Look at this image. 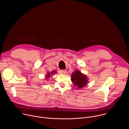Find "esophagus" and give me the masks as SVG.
I'll use <instances>...</instances> for the list:
<instances>
[{
    "label": "esophagus",
    "mask_w": 129,
    "mask_h": 129,
    "mask_svg": "<svg viewBox=\"0 0 129 129\" xmlns=\"http://www.w3.org/2000/svg\"><path fill=\"white\" fill-rule=\"evenodd\" d=\"M60 73L62 75H65L66 73V71L65 70H61L60 71Z\"/></svg>",
    "instance_id": "34e87169"
}]
</instances>
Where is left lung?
Returning a JSON list of instances; mask_svg holds the SVG:
<instances>
[{"label": "left lung", "mask_w": 129, "mask_h": 129, "mask_svg": "<svg viewBox=\"0 0 129 129\" xmlns=\"http://www.w3.org/2000/svg\"><path fill=\"white\" fill-rule=\"evenodd\" d=\"M71 76V80L72 82L74 85L78 87V89L81 88L87 84L88 79L87 77L80 71L76 70L72 73Z\"/></svg>", "instance_id": "1"}]
</instances>
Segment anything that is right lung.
<instances>
[{"label":"right lung","mask_w":129,"mask_h":129,"mask_svg":"<svg viewBox=\"0 0 129 129\" xmlns=\"http://www.w3.org/2000/svg\"><path fill=\"white\" fill-rule=\"evenodd\" d=\"M55 71H52L51 73H48V75L46 76V79H47V78H48V77H49V76H50V75H51V74H52L53 73H54Z\"/></svg>","instance_id":"1"}]
</instances>
